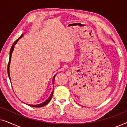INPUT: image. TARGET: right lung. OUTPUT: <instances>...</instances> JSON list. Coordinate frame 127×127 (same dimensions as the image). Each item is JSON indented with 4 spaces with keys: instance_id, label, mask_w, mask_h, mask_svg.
<instances>
[{
    "instance_id": "add662e5",
    "label": "right lung",
    "mask_w": 127,
    "mask_h": 127,
    "mask_svg": "<svg viewBox=\"0 0 127 127\" xmlns=\"http://www.w3.org/2000/svg\"><path fill=\"white\" fill-rule=\"evenodd\" d=\"M22 36H23V35H22H22L20 37H19L18 39H17L16 40H15V41H14V43H13V46H11V49H10V58H9V61H8V66H7V73H8V77H9V79H10V73H9V67H10V61H11V57L12 53H13V51L14 48V46H15V44H16V43H17V41H18L19 39H20V38H21V37H22ZM55 76H56V75H55L54 76V77H53V84H54V80H55ZM53 92H54V90H53V91L52 92L51 94V95H50V96L49 97V98H48L47 100H46V101H45L44 102H43V103H40V104H38V105H29V104H28V105H29V106H32V107H43V106H44L46 105L47 104V103H48V102H49L50 101V100H51V98H52V96H53Z\"/></svg>"
}]
</instances>
